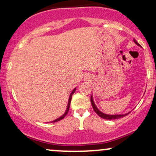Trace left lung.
<instances>
[{
    "instance_id": "left-lung-1",
    "label": "left lung",
    "mask_w": 156,
    "mask_h": 156,
    "mask_svg": "<svg viewBox=\"0 0 156 156\" xmlns=\"http://www.w3.org/2000/svg\"><path fill=\"white\" fill-rule=\"evenodd\" d=\"M134 42H135L136 44H137L138 46H139V47H141V45L139 44L138 42L136 41V39H133ZM91 103H92V105L93 107V109L94 110V112L97 113V114H98L99 117H101V118H103V119H119V118H122L123 117H125L126 115H128V114H130V112L128 113H126V114H105V113L101 112V111L99 110V109L98 108V107L96 106L95 103H94V100H93V96L92 94V96H91Z\"/></svg>"
}]
</instances>
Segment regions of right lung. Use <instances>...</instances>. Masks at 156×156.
Masks as SVG:
<instances>
[{"label":"right lung","mask_w":156,"mask_h":156,"mask_svg":"<svg viewBox=\"0 0 156 156\" xmlns=\"http://www.w3.org/2000/svg\"><path fill=\"white\" fill-rule=\"evenodd\" d=\"M76 88H74V89H73V90L72 91V92H71V93H70V94H69V99H68V103H67V108H66V111H65V112H64V114H62V116H61V117H58V118H57V119H55V120H53V121H51V122H58V121L62 120V119H63V118H64V117H65L66 115H67V113H68V112H69V105H70V102H71V99H72V96H73V93H74L75 92H76Z\"/></svg>","instance_id":"right-lung-1"}]
</instances>
